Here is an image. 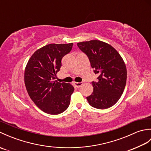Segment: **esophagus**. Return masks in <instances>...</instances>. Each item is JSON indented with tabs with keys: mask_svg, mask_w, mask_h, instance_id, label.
<instances>
[{
	"mask_svg": "<svg viewBox=\"0 0 151 151\" xmlns=\"http://www.w3.org/2000/svg\"><path fill=\"white\" fill-rule=\"evenodd\" d=\"M73 84H74V85H75V87L80 88L82 86L83 82H73Z\"/></svg>",
	"mask_w": 151,
	"mask_h": 151,
	"instance_id": "1",
	"label": "esophagus"
}]
</instances>
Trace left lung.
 Returning a JSON list of instances; mask_svg holds the SVG:
<instances>
[{
    "label": "left lung",
    "instance_id": "1",
    "mask_svg": "<svg viewBox=\"0 0 151 151\" xmlns=\"http://www.w3.org/2000/svg\"><path fill=\"white\" fill-rule=\"evenodd\" d=\"M88 56L97 81L92 82L93 91L87 97L91 106L97 109L111 107L119 101L127 82V67L122 57L110 45L99 40L77 43Z\"/></svg>",
    "mask_w": 151,
    "mask_h": 151
}]
</instances>
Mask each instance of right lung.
Segmentation results:
<instances>
[{
    "label": "right lung",
    "instance_id": "add662e5",
    "mask_svg": "<svg viewBox=\"0 0 151 151\" xmlns=\"http://www.w3.org/2000/svg\"><path fill=\"white\" fill-rule=\"evenodd\" d=\"M73 45H47L32 55L25 67L24 84L28 93L34 104L47 114H60L70 104L74 87L54 80L62 66V58L70 52Z\"/></svg>",
    "mask_w": 151,
    "mask_h": 151
}]
</instances>
